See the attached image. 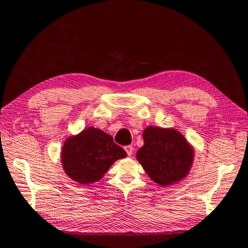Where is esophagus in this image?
<instances>
[{"mask_svg":"<svg viewBox=\"0 0 248 248\" xmlns=\"http://www.w3.org/2000/svg\"><path fill=\"white\" fill-rule=\"evenodd\" d=\"M124 150H125V152H126L128 156H131L133 154V151H134V148H133L132 145H127V146L124 147Z\"/></svg>","mask_w":248,"mask_h":248,"instance_id":"34e87169","label":"esophagus"}]
</instances>
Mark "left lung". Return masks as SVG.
Segmentation results:
<instances>
[{
	"mask_svg": "<svg viewBox=\"0 0 248 248\" xmlns=\"http://www.w3.org/2000/svg\"><path fill=\"white\" fill-rule=\"evenodd\" d=\"M144 145L136 158L148 176L158 185H174L187 176L194 161V148L174 128L147 126Z\"/></svg>",
	"mask_w": 248,
	"mask_h": 248,
	"instance_id": "left-lung-1",
	"label": "left lung"
}]
</instances>
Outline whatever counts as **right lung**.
I'll return each instance as SVG.
<instances>
[{"instance_id": "add662e5", "label": "right lung", "mask_w": 248, "mask_h": 248, "mask_svg": "<svg viewBox=\"0 0 248 248\" xmlns=\"http://www.w3.org/2000/svg\"><path fill=\"white\" fill-rule=\"evenodd\" d=\"M126 155L111 135L90 126L64 140L61 162L64 173L71 180L89 185L100 181L114 162Z\"/></svg>"}]
</instances>
